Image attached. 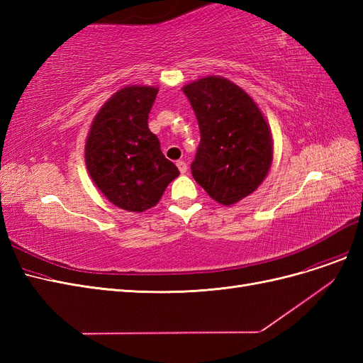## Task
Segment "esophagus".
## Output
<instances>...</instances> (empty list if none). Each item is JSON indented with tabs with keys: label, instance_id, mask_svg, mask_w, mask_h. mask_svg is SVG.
<instances>
[{
	"label": "esophagus",
	"instance_id": "esophagus-1",
	"mask_svg": "<svg viewBox=\"0 0 363 363\" xmlns=\"http://www.w3.org/2000/svg\"><path fill=\"white\" fill-rule=\"evenodd\" d=\"M177 168H179V171L182 174H184L186 171H188V164H186V162H183V160H179L177 162Z\"/></svg>",
	"mask_w": 363,
	"mask_h": 363
}]
</instances>
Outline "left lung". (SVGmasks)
Returning <instances> with one entry per match:
<instances>
[{"label": "left lung", "mask_w": 363, "mask_h": 363, "mask_svg": "<svg viewBox=\"0 0 363 363\" xmlns=\"http://www.w3.org/2000/svg\"><path fill=\"white\" fill-rule=\"evenodd\" d=\"M199 119L200 147L192 177L223 206H233L267 179L274 156L269 124L238 84L207 75L183 86Z\"/></svg>", "instance_id": "8db88e82"}]
</instances>
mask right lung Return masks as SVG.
<instances>
[{
	"label": "right lung",
	"mask_w": 363,
	"mask_h": 363,
	"mask_svg": "<svg viewBox=\"0 0 363 363\" xmlns=\"http://www.w3.org/2000/svg\"><path fill=\"white\" fill-rule=\"evenodd\" d=\"M157 92L142 84L119 89L98 111L86 138L84 162L92 182L108 201L128 212L155 207L180 174L148 128Z\"/></svg>",
	"instance_id": "right-lung-1"
}]
</instances>
